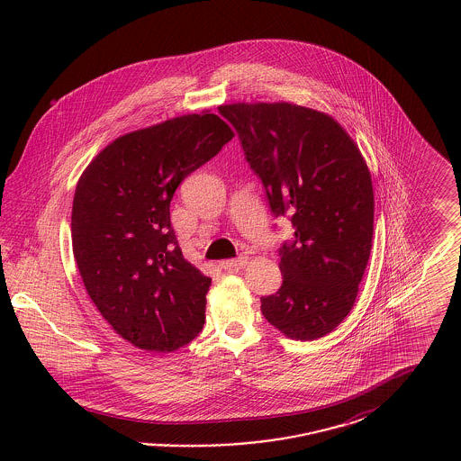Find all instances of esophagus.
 I'll list each match as a JSON object with an SVG mask.
<instances>
[{
    "instance_id": "34e87169",
    "label": "esophagus",
    "mask_w": 461,
    "mask_h": 461,
    "mask_svg": "<svg viewBox=\"0 0 461 461\" xmlns=\"http://www.w3.org/2000/svg\"><path fill=\"white\" fill-rule=\"evenodd\" d=\"M249 263V258L247 256H240L237 259H228V261H222L221 267L224 271H239L245 264Z\"/></svg>"
}]
</instances>
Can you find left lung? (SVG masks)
<instances>
[{
	"label": "left lung",
	"mask_w": 461,
	"mask_h": 461,
	"mask_svg": "<svg viewBox=\"0 0 461 461\" xmlns=\"http://www.w3.org/2000/svg\"><path fill=\"white\" fill-rule=\"evenodd\" d=\"M250 169L294 240L278 249L284 284L261 297L264 318L286 337L316 340L349 314L370 259L372 176L351 136L330 115L294 104H231Z\"/></svg>",
	"instance_id": "1"
}]
</instances>
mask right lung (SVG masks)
Instances as JSON below:
<instances>
[{
	"instance_id": "right-lung-1",
	"label": "right lung",
	"mask_w": 461,
	"mask_h": 461,
	"mask_svg": "<svg viewBox=\"0 0 461 461\" xmlns=\"http://www.w3.org/2000/svg\"><path fill=\"white\" fill-rule=\"evenodd\" d=\"M231 138L216 113L181 115L117 138L77 181V269L110 327L140 349L176 351L203 327L211 278L183 258L169 207L179 183Z\"/></svg>"
}]
</instances>
